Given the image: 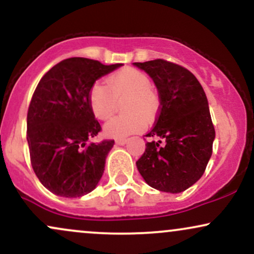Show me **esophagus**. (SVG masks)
<instances>
[{
  "instance_id": "34e87169",
  "label": "esophagus",
  "mask_w": 254,
  "mask_h": 254,
  "mask_svg": "<svg viewBox=\"0 0 254 254\" xmlns=\"http://www.w3.org/2000/svg\"><path fill=\"white\" fill-rule=\"evenodd\" d=\"M127 138H118V139H116V143L119 144V145H123V144L127 143Z\"/></svg>"
}]
</instances>
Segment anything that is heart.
<instances>
[{"label":"heart","mask_w":254,"mask_h":254,"mask_svg":"<svg viewBox=\"0 0 254 254\" xmlns=\"http://www.w3.org/2000/svg\"><path fill=\"white\" fill-rule=\"evenodd\" d=\"M105 82L106 86L94 83L89 92V107L95 118L106 121L112 117L123 99V110L127 112L105 125L107 135L125 137L141 130L145 119L154 121L160 101L150 87V77L144 71L127 66L111 74Z\"/></svg>","instance_id":"1"}]
</instances>
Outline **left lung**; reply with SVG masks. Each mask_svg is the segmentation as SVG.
<instances>
[{"instance_id": "8db88e82", "label": "left lung", "mask_w": 254, "mask_h": 254, "mask_svg": "<svg viewBox=\"0 0 254 254\" xmlns=\"http://www.w3.org/2000/svg\"><path fill=\"white\" fill-rule=\"evenodd\" d=\"M133 64L153 78L160 99L137 170L151 188L179 193L199 180L212 154L215 127L208 99L196 76L179 64L160 58Z\"/></svg>"}]
</instances>
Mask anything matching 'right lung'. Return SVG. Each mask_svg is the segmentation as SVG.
Returning a JSON list of instances; mask_svg holds the SVG:
<instances>
[{
    "label": "right lung",
    "mask_w": 254,
    "mask_h": 254,
    "mask_svg": "<svg viewBox=\"0 0 254 254\" xmlns=\"http://www.w3.org/2000/svg\"><path fill=\"white\" fill-rule=\"evenodd\" d=\"M121 65L72 57L40 78L28 106L27 142L32 168L52 193L81 197L98 185L115 139L88 143L101 131L89 92L99 77Z\"/></svg>",
    "instance_id": "1"
}]
</instances>
